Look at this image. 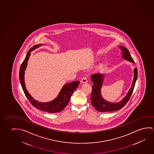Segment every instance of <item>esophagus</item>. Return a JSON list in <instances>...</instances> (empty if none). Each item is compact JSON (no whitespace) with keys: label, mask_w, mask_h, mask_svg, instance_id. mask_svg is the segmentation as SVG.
I'll list each match as a JSON object with an SVG mask.
<instances>
[{"label":"esophagus","mask_w":154,"mask_h":154,"mask_svg":"<svg viewBox=\"0 0 154 154\" xmlns=\"http://www.w3.org/2000/svg\"><path fill=\"white\" fill-rule=\"evenodd\" d=\"M88 82V78L86 77H84L81 79V83H86Z\"/></svg>","instance_id":"1"}]
</instances>
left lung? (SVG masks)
I'll use <instances>...</instances> for the list:
<instances>
[{
    "label": "left lung",
    "instance_id": "left-lung-1",
    "mask_svg": "<svg viewBox=\"0 0 154 154\" xmlns=\"http://www.w3.org/2000/svg\"><path fill=\"white\" fill-rule=\"evenodd\" d=\"M119 48L122 51L123 59L128 60L131 62H134L130 53L125 48L119 46ZM134 78L133 81L132 87L131 88L128 94L124 97L121 102L119 103H110L106 102L101 95V88L103 82L104 74L95 73L92 74L91 76V79L92 81L93 84L92 85V91L91 95V101L93 106L94 107L97 111L100 112H108V111H114L119 110L122 109L123 106H125L130 99L132 94L134 88L135 86V82L137 81V68L134 69Z\"/></svg>",
    "mask_w": 154,
    "mask_h": 154
}]
</instances>
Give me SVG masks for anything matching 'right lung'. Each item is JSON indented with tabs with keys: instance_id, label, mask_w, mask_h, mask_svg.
I'll list each match as a JSON object with an SVG mask.
<instances>
[{
	"instance_id": "obj_1",
	"label": "right lung",
	"mask_w": 154,
	"mask_h": 154,
	"mask_svg": "<svg viewBox=\"0 0 154 154\" xmlns=\"http://www.w3.org/2000/svg\"><path fill=\"white\" fill-rule=\"evenodd\" d=\"M41 45H42L41 44L34 45L32 48H31L30 50H29L25 59L23 61L22 63L20 66V72H19L20 81L21 85L22 88L24 93V94L29 101V102H30V103L33 106H35L37 109H40L42 111H46L49 113L59 112L61 111L62 110H63L64 108L68 105L69 101L71 97V95L74 92V91L78 87L79 82L74 81L71 83H68L64 85V86L61 90V92H60L59 94L57 96V97L51 102L43 103V102H38L35 100L33 99L26 90L25 83H24V70L26 68V65H27V62L28 61L29 57L30 55V53Z\"/></svg>"
}]
</instances>
